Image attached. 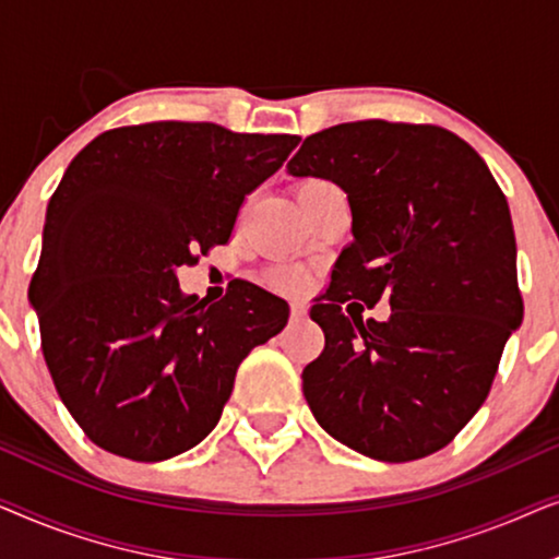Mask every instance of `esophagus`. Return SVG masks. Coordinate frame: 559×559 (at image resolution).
<instances>
[{
  "instance_id": "1",
  "label": "esophagus",
  "mask_w": 559,
  "mask_h": 559,
  "mask_svg": "<svg viewBox=\"0 0 559 559\" xmlns=\"http://www.w3.org/2000/svg\"><path fill=\"white\" fill-rule=\"evenodd\" d=\"M308 318V308H305L302 302H293V320L295 323H300V320Z\"/></svg>"
}]
</instances>
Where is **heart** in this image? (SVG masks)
<instances>
[{
    "mask_svg": "<svg viewBox=\"0 0 559 559\" xmlns=\"http://www.w3.org/2000/svg\"><path fill=\"white\" fill-rule=\"evenodd\" d=\"M325 186H333V182H328L323 178H308L300 186V193H310V190H318V188H325ZM277 282L285 287H302L305 285V274L302 272H295V270H282L277 272Z\"/></svg>",
    "mask_w": 559,
    "mask_h": 559,
    "instance_id": "b5f03b06",
    "label": "heart"
}]
</instances>
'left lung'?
I'll return each mask as SVG.
<instances>
[{
  "mask_svg": "<svg viewBox=\"0 0 559 559\" xmlns=\"http://www.w3.org/2000/svg\"><path fill=\"white\" fill-rule=\"evenodd\" d=\"M287 170L333 180L354 213V241L310 308L325 333L302 369L312 415L373 461L438 453L486 402L524 316L507 195L468 142L407 121L323 129ZM381 296L393 316L364 321Z\"/></svg>",
  "mask_w": 559,
  "mask_h": 559,
  "instance_id": "8db88e82",
  "label": "left lung"
}]
</instances>
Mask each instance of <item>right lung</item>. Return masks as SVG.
<instances>
[{"mask_svg":"<svg viewBox=\"0 0 559 559\" xmlns=\"http://www.w3.org/2000/svg\"><path fill=\"white\" fill-rule=\"evenodd\" d=\"M297 142L150 121L98 134L68 165L29 300L52 384L98 448L157 463L198 445L239 364L287 325V302L251 282L209 305L182 295L175 270L231 239Z\"/></svg>","mask_w":559,"mask_h":559,"instance_id":"right-lung-1","label":"right lung"}]
</instances>
